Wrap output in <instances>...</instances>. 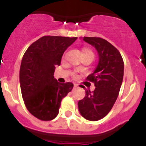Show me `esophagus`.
Wrapping results in <instances>:
<instances>
[{
  "label": "esophagus",
  "mask_w": 146,
  "mask_h": 146,
  "mask_svg": "<svg viewBox=\"0 0 146 146\" xmlns=\"http://www.w3.org/2000/svg\"><path fill=\"white\" fill-rule=\"evenodd\" d=\"M77 87H78V85L76 84V83H74V88H77Z\"/></svg>",
  "instance_id": "obj_1"
}]
</instances>
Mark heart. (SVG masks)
Instances as JSON below:
<instances>
[{"label":"heart","mask_w":146,"mask_h":146,"mask_svg":"<svg viewBox=\"0 0 146 146\" xmlns=\"http://www.w3.org/2000/svg\"><path fill=\"white\" fill-rule=\"evenodd\" d=\"M84 52H91V51H90V50H85Z\"/></svg>","instance_id":"b5f03b06"}]
</instances>
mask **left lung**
Masks as SVG:
<instances>
[{"label":"left lung","instance_id":"left-lung-1","mask_svg":"<svg viewBox=\"0 0 146 146\" xmlns=\"http://www.w3.org/2000/svg\"><path fill=\"white\" fill-rule=\"evenodd\" d=\"M83 41L96 49L99 62L87 80L94 82L92 92L86 90V96L78 102L82 117L99 121L106 116L116 101L123 77L124 64L121 53L107 40L99 37H84Z\"/></svg>","mask_w":146,"mask_h":146}]
</instances>
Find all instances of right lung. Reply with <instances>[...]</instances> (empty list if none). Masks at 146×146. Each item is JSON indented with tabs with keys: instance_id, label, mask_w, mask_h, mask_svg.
Wrapping results in <instances>:
<instances>
[{
	"instance_id": "1",
	"label": "right lung",
	"mask_w": 146,
	"mask_h": 146,
	"mask_svg": "<svg viewBox=\"0 0 146 146\" xmlns=\"http://www.w3.org/2000/svg\"><path fill=\"white\" fill-rule=\"evenodd\" d=\"M77 38L45 36L33 42L23 55L20 69L22 96L28 111L42 121L57 116L62 99L73 88L72 82H58L54 72Z\"/></svg>"
}]
</instances>
